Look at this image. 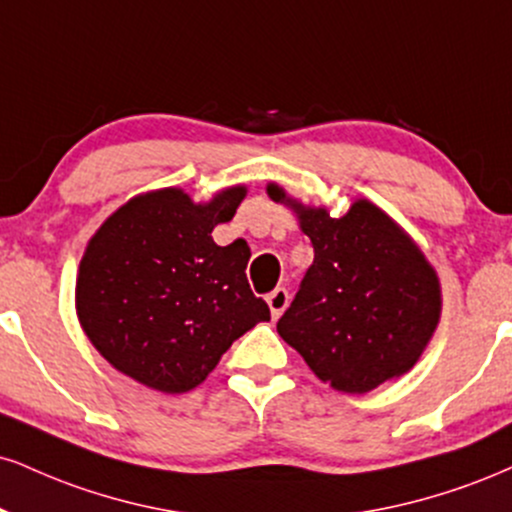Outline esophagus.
I'll return each instance as SVG.
<instances>
[{"label": "esophagus", "mask_w": 512, "mask_h": 512, "mask_svg": "<svg viewBox=\"0 0 512 512\" xmlns=\"http://www.w3.org/2000/svg\"><path fill=\"white\" fill-rule=\"evenodd\" d=\"M267 303H269V310H272V317L279 319L283 315V310L288 307V303H291V293H288L286 288H274V291L267 295Z\"/></svg>", "instance_id": "34e87169"}]
</instances>
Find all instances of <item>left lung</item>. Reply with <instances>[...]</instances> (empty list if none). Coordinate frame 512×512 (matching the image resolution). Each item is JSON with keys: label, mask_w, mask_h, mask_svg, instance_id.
<instances>
[{"label": "left lung", "mask_w": 512, "mask_h": 512, "mask_svg": "<svg viewBox=\"0 0 512 512\" xmlns=\"http://www.w3.org/2000/svg\"><path fill=\"white\" fill-rule=\"evenodd\" d=\"M272 200H286L269 186ZM291 202L315 248L291 307L276 322L288 346L336 391L367 393L415 365L441 315L434 269L372 202L341 219Z\"/></svg>", "instance_id": "1"}]
</instances>
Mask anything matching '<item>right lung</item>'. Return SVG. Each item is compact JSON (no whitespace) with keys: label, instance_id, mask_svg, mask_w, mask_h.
Masks as SVG:
<instances>
[{"label":"right lung","instance_id":"obj_1","mask_svg":"<svg viewBox=\"0 0 512 512\" xmlns=\"http://www.w3.org/2000/svg\"><path fill=\"white\" fill-rule=\"evenodd\" d=\"M245 188L207 205L176 188L133 197L90 240L76 283L85 334L119 372L164 393L202 384L269 305L250 291L245 240L221 248Z\"/></svg>","mask_w":512,"mask_h":512}]
</instances>
